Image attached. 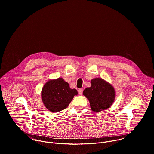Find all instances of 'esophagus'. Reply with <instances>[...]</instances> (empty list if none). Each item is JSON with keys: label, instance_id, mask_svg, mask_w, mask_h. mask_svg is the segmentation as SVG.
I'll return each instance as SVG.
<instances>
[{"label": "esophagus", "instance_id": "esophagus-1", "mask_svg": "<svg viewBox=\"0 0 154 154\" xmlns=\"http://www.w3.org/2000/svg\"><path fill=\"white\" fill-rule=\"evenodd\" d=\"M83 89H79V90H78V92H79V94H80V95H82V94H83Z\"/></svg>", "mask_w": 154, "mask_h": 154}]
</instances>
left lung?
<instances>
[{
    "label": "left lung",
    "instance_id": "obj_1",
    "mask_svg": "<svg viewBox=\"0 0 154 154\" xmlns=\"http://www.w3.org/2000/svg\"><path fill=\"white\" fill-rule=\"evenodd\" d=\"M91 86L83 92L89 100L92 111L99 112L111 106L116 97L114 87L101 78H95L91 81Z\"/></svg>",
    "mask_w": 154,
    "mask_h": 154
}]
</instances>
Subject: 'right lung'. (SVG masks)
I'll return each mask as SVG.
<instances>
[{"instance_id": "obj_1", "label": "right lung", "mask_w": 154, "mask_h": 154, "mask_svg": "<svg viewBox=\"0 0 154 154\" xmlns=\"http://www.w3.org/2000/svg\"><path fill=\"white\" fill-rule=\"evenodd\" d=\"M78 92L71 89L68 83L62 78L48 81L42 90V100L45 106L53 112L66 109Z\"/></svg>"}]
</instances>
